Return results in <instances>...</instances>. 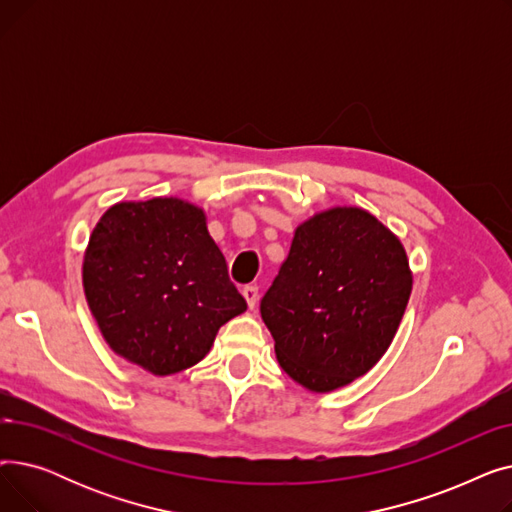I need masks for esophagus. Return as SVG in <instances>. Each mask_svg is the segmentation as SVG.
I'll list each match as a JSON object with an SVG mask.
<instances>
[{
  "label": "esophagus",
  "mask_w": 512,
  "mask_h": 512,
  "mask_svg": "<svg viewBox=\"0 0 512 512\" xmlns=\"http://www.w3.org/2000/svg\"><path fill=\"white\" fill-rule=\"evenodd\" d=\"M242 297H245V301H247L249 309H253V307L257 305V299H259V290H257V286H245V288H242Z\"/></svg>",
  "instance_id": "34e87169"
}]
</instances>
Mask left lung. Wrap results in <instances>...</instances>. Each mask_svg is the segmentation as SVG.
<instances>
[{
	"instance_id": "obj_1",
	"label": "left lung",
	"mask_w": 512,
	"mask_h": 512,
	"mask_svg": "<svg viewBox=\"0 0 512 512\" xmlns=\"http://www.w3.org/2000/svg\"><path fill=\"white\" fill-rule=\"evenodd\" d=\"M405 247L361 207H332L294 230L261 299L280 367L311 392L351 384L378 363L405 315Z\"/></svg>"
}]
</instances>
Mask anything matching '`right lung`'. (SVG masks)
<instances>
[{
  "mask_svg": "<svg viewBox=\"0 0 512 512\" xmlns=\"http://www.w3.org/2000/svg\"><path fill=\"white\" fill-rule=\"evenodd\" d=\"M83 286L112 351L153 375L197 365L247 309L203 209L176 197L107 209L89 238Z\"/></svg>",
  "mask_w": 512,
  "mask_h": 512,
  "instance_id": "obj_1",
  "label": "right lung"
}]
</instances>
